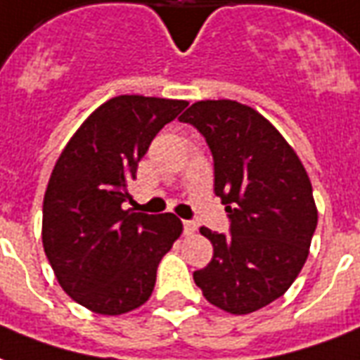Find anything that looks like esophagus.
Here are the masks:
<instances>
[{
	"mask_svg": "<svg viewBox=\"0 0 360 360\" xmlns=\"http://www.w3.org/2000/svg\"><path fill=\"white\" fill-rule=\"evenodd\" d=\"M198 232V224L191 222V220H184V234L186 236H193Z\"/></svg>",
	"mask_w": 360,
	"mask_h": 360,
	"instance_id": "1",
	"label": "esophagus"
}]
</instances>
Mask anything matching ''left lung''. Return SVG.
<instances>
[{"label":"left lung","mask_w":360,"mask_h":360,"mask_svg":"<svg viewBox=\"0 0 360 360\" xmlns=\"http://www.w3.org/2000/svg\"><path fill=\"white\" fill-rule=\"evenodd\" d=\"M180 122L205 138L230 219V234L199 230L214 253L193 280L226 313L259 311L284 295L309 257L319 222L311 180L282 134L248 105L198 101Z\"/></svg>","instance_id":"left-lung-1"}]
</instances>
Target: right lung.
<instances>
[{"instance_id": "obj_1", "label": "right lung", "mask_w": 360, "mask_h": 360, "mask_svg": "<svg viewBox=\"0 0 360 360\" xmlns=\"http://www.w3.org/2000/svg\"><path fill=\"white\" fill-rule=\"evenodd\" d=\"M184 107L180 99L112 97L55 162L44 195V251L63 290L94 313L115 316L143 305L157 266L182 234L172 212L126 211L124 203L149 143Z\"/></svg>"}]
</instances>
